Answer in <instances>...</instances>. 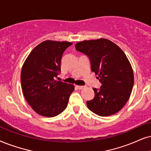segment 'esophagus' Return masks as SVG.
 I'll list each match as a JSON object with an SVG mask.
<instances>
[{
  "label": "esophagus",
  "instance_id": "obj_1",
  "mask_svg": "<svg viewBox=\"0 0 151 151\" xmlns=\"http://www.w3.org/2000/svg\"><path fill=\"white\" fill-rule=\"evenodd\" d=\"M76 87L78 88L81 90V89H83L85 88V86H78V85H76Z\"/></svg>",
  "mask_w": 151,
  "mask_h": 151
}]
</instances>
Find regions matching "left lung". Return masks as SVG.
Returning <instances> with one entry per match:
<instances>
[{"label":"left lung","mask_w":151,"mask_h":151,"mask_svg":"<svg viewBox=\"0 0 151 151\" xmlns=\"http://www.w3.org/2000/svg\"><path fill=\"white\" fill-rule=\"evenodd\" d=\"M75 48L89 57L91 70L102 84L100 90L93 88L95 97L87 101L88 108L100 116L116 114L128 101L134 85L133 70L126 55L104 38L78 42Z\"/></svg>","instance_id":"left-lung-1"}]
</instances>
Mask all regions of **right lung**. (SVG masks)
Returning <instances> with one entry per match:
<instances>
[{"label":"right lung","instance_id":"obj_1","mask_svg":"<svg viewBox=\"0 0 151 151\" xmlns=\"http://www.w3.org/2000/svg\"><path fill=\"white\" fill-rule=\"evenodd\" d=\"M72 45L67 41H44L29 53L21 72L24 98L36 113L53 117L65 109L73 84L54 79L60 71L65 50Z\"/></svg>","mask_w":151,"mask_h":151}]
</instances>
